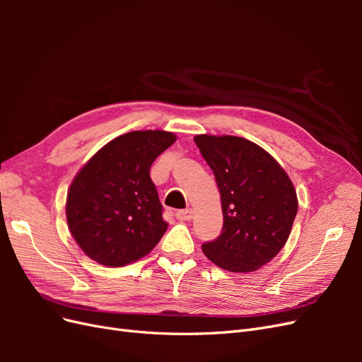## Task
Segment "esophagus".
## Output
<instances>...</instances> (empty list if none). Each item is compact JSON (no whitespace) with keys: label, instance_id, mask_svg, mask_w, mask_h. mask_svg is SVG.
<instances>
[{"label":"esophagus","instance_id":"1","mask_svg":"<svg viewBox=\"0 0 362 362\" xmlns=\"http://www.w3.org/2000/svg\"><path fill=\"white\" fill-rule=\"evenodd\" d=\"M175 216H177L178 221L185 222V221H190V218L193 217V211L190 210V208H185V210H178Z\"/></svg>","mask_w":362,"mask_h":362}]
</instances>
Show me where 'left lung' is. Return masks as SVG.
Instances as JSON below:
<instances>
[{
	"instance_id": "1",
	"label": "left lung",
	"mask_w": 362,
	"mask_h": 362,
	"mask_svg": "<svg viewBox=\"0 0 362 362\" xmlns=\"http://www.w3.org/2000/svg\"><path fill=\"white\" fill-rule=\"evenodd\" d=\"M221 192L223 228L202 245L221 269L255 272L275 258L291 233L298 196L279 163L254 141L235 136L194 137Z\"/></svg>"
}]
</instances>
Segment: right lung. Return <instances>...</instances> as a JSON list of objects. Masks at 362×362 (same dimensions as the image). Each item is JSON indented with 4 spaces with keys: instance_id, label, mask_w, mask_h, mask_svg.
I'll return each mask as SVG.
<instances>
[{
    "instance_id": "add662e5",
    "label": "right lung",
    "mask_w": 362,
    "mask_h": 362,
    "mask_svg": "<svg viewBox=\"0 0 362 362\" xmlns=\"http://www.w3.org/2000/svg\"><path fill=\"white\" fill-rule=\"evenodd\" d=\"M175 140L168 131H131L108 141L76 173L66 218L87 257L122 267L156 247L168 222L149 170Z\"/></svg>"
}]
</instances>
